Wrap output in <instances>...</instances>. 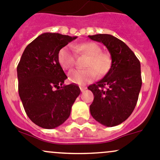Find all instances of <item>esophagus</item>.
<instances>
[{
	"mask_svg": "<svg viewBox=\"0 0 160 160\" xmlns=\"http://www.w3.org/2000/svg\"><path fill=\"white\" fill-rule=\"evenodd\" d=\"M80 90H81V92H84L87 89V88H84V87H80Z\"/></svg>",
	"mask_w": 160,
	"mask_h": 160,
	"instance_id": "esophagus-1",
	"label": "esophagus"
}]
</instances>
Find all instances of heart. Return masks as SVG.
Listing matches in <instances>:
<instances>
[{
	"label": "heart",
	"instance_id": "heart-1",
	"mask_svg": "<svg viewBox=\"0 0 160 160\" xmlns=\"http://www.w3.org/2000/svg\"><path fill=\"white\" fill-rule=\"evenodd\" d=\"M72 49L79 54L88 56L83 70H72L69 73L70 82L79 85H83L91 81L96 77L97 73L103 76L110 70L111 58L110 55L101 52V48L95 42H88L80 44L72 45ZM58 60L61 67L65 70H71L75 64V57L72 51L69 47L60 49L58 55Z\"/></svg>",
	"mask_w": 160,
	"mask_h": 160
}]
</instances>
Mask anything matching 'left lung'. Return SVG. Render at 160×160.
<instances>
[{"label":"left lung","mask_w":160,"mask_h":160,"mask_svg":"<svg viewBox=\"0 0 160 160\" xmlns=\"http://www.w3.org/2000/svg\"><path fill=\"white\" fill-rule=\"evenodd\" d=\"M106 46L111 67L104 78L88 87L93 93L92 117L107 127L125 122L135 109L142 87L141 65L135 53L122 40L108 34L88 35Z\"/></svg>","instance_id":"8db88e82"}]
</instances>
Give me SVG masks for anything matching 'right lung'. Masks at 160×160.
I'll return each instance as SVG.
<instances>
[{"mask_svg": "<svg viewBox=\"0 0 160 160\" xmlns=\"http://www.w3.org/2000/svg\"><path fill=\"white\" fill-rule=\"evenodd\" d=\"M77 37L46 32L27 46L17 67L18 93L27 115L41 128L52 129L70 117L80 95L77 84L65 85L67 78L58 55Z\"/></svg>", "mask_w": 160, "mask_h": 160, "instance_id": "1", "label": "right lung"}]
</instances>
